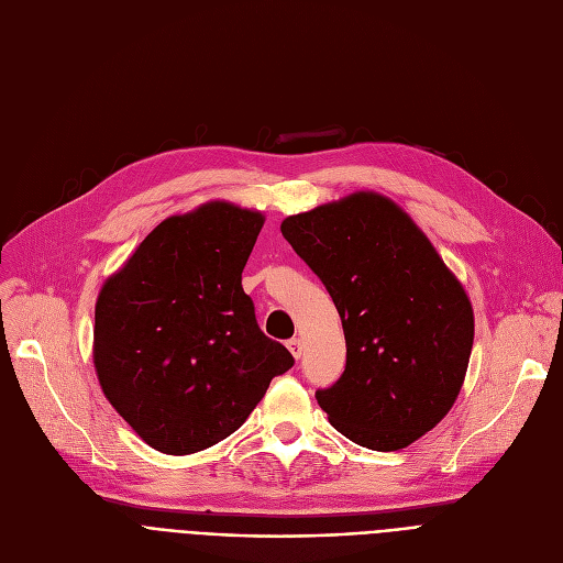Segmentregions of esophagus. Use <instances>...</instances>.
Segmentation results:
<instances>
[{
  "instance_id": "34e87169",
  "label": "esophagus",
  "mask_w": 563,
  "mask_h": 563,
  "mask_svg": "<svg viewBox=\"0 0 563 563\" xmlns=\"http://www.w3.org/2000/svg\"><path fill=\"white\" fill-rule=\"evenodd\" d=\"M287 349L291 351V356H294V358H301L303 344H301V340H299V338H291V340H287Z\"/></svg>"
}]
</instances>
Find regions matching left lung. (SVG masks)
<instances>
[{
    "label": "left lung",
    "mask_w": 563,
    "mask_h": 563,
    "mask_svg": "<svg viewBox=\"0 0 563 563\" xmlns=\"http://www.w3.org/2000/svg\"><path fill=\"white\" fill-rule=\"evenodd\" d=\"M285 240L340 312L346 365L317 390L329 422L361 448L397 452L448 416L463 386L475 317L424 232L378 194L287 217Z\"/></svg>",
    "instance_id": "left-lung-1"
}]
</instances>
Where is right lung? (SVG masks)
Listing matches in <instances>:
<instances>
[{"label":"right lung","instance_id":"obj_1","mask_svg":"<svg viewBox=\"0 0 563 563\" xmlns=\"http://www.w3.org/2000/svg\"><path fill=\"white\" fill-rule=\"evenodd\" d=\"M262 214L230 202L162 221L96 303L102 393L157 452L183 456L240 429L294 358L257 327L242 272Z\"/></svg>","mask_w":563,"mask_h":563}]
</instances>
